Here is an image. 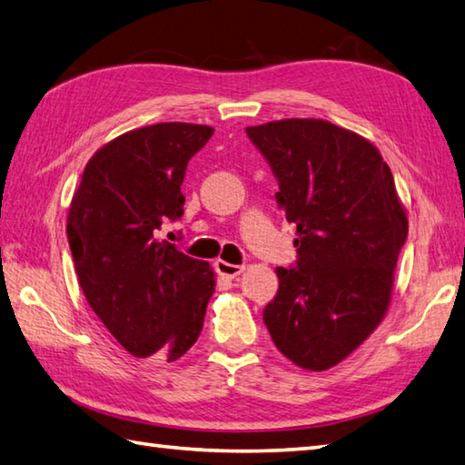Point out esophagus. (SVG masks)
<instances>
[{"label":"esophagus","mask_w":465,"mask_h":465,"mask_svg":"<svg viewBox=\"0 0 465 465\" xmlns=\"http://www.w3.org/2000/svg\"><path fill=\"white\" fill-rule=\"evenodd\" d=\"M215 270H217V273L223 275V278L235 280L240 273H243L245 268H243V265H235V263H227V262H223V260H217V262H215Z\"/></svg>","instance_id":"esophagus-1"}]
</instances>
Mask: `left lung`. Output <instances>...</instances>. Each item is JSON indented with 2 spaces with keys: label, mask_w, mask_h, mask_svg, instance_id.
Masks as SVG:
<instances>
[{
  "label": "left lung",
  "mask_w": 465,
  "mask_h": 465,
  "mask_svg": "<svg viewBox=\"0 0 465 465\" xmlns=\"http://www.w3.org/2000/svg\"><path fill=\"white\" fill-rule=\"evenodd\" d=\"M280 182L295 223V268H275L280 290L263 322L285 358L325 371L358 350L390 308L408 213L370 140L313 117L245 127Z\"/></svg>",
  "instance_id": "8db88e82"
}]
</instances>
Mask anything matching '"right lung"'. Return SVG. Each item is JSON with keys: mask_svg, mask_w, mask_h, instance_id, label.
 I'll list each match as a JSON object with an SVG mask.
<instances>
[{"mask_svg": "<svg viewBox=\"0 0 465 465\" xmlns=\"http://www.w3.org/2000/svg\"><path fill=\"white\" fill-rule=\"evenodd\" d=\"M213 127L165 122L117 135L87 162L67 240L87 303L135 358L175 361L203 328L212 265L155 238L183 215L187 162Z\"/></svg>", "mask_w": 465, "mask_h": 465, "instance_id": "1", "label": "right lung"}]
</instances>
